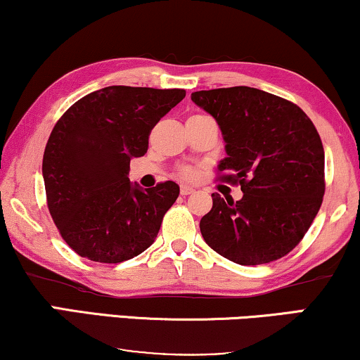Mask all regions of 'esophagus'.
I'll use <instances>...</instances> for the list:
<instances>
[{"label":"esophagus","instance_id":"esophagus-1","mask_svg":"<svg viewBox=\"0 0 360 360\" xmlns=\"http://www.w3.org/2000/svg\"><path fill=\"white\" fill-rule=\"evenodd\" d=\"M180 193L181 195H191V193H195V188H193V186H188V185H181L180 186Z\"/></svg>","mask_w":360,"mask_h":360}]
</instances>
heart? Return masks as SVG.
I'll list each match as a JSON object with an SVG mask.
<instances>
[{"label": "heart", "mask_w": 360, "mask_h": 360, "mask_svg": "<svg viewBox=\"0 0 360 360\" xmlns=\"http://www.w3.org/2000/svg\"><path fill=\"white\" fill-rule=\"evenodd\" d=\"M181 174H184V176H191V175H193V170H191V169H184V172H181Z\"/></svg>", "instance_id": "b5f03b06"}]
</instances>
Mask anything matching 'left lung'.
Instances as JSON below:
<instances>
[{
    "label": "left lung",
    "mask_w": 360,
    "mask_h": 360,
    "mask_svg": "<svg viewBox=\"0 0 360 360\" xmlns=\"http://www.w3.org/2000/svg\"><path fill=\"white\" fill-rule=\"evenodd\" d=\"M218 122L228 157L219 179L239 184V201L213 193L200 221L206 244L239 265L287 255L311 226L324 195V149L311 120L292 101L250 86L191 93Z\"/></svg>",
    "instance_id": "obj_1"
}]
</instances>
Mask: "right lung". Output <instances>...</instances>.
Masks as SVG:
<instances>
[{
    "mask_svg": "<svg viewBox=\"0 0 360 360\" xmlns=\"http://www.w3.org/2000/svg\"><path fill=\"white\" fill-rule=\"evenodd\" d=\"M184 98L180 88L106 86L73 103L53 126L42 159L47 206L78 255L117 264L154 243L180 188L164 181L142 190L127 176L129 164Z\"/></svg>",
    "mask_w": 360,
    "mask_h": 360,
    "instance_id": "obj_1",
    "label": "right lung"
}]
</instances>
